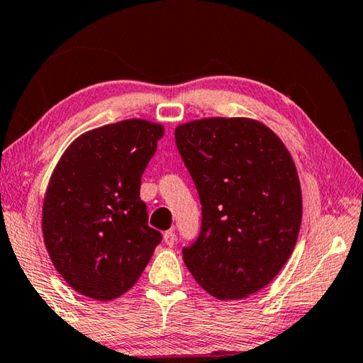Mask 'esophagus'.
<instances>
[{"instance_id":"1","label":"esophagus","mask_w":363,"mask_h":363,"mask_svg":"<svg viewBox=\"0 0 363 363\" xmlns=\"http://www.w3.org/2000/svg\"><path fill=\"white\" fill-rule=\"evenodd\" d=\"M163 240L164 243L168 245V247H173V245L176 243V233L174 230H167L163 233Z\"/></svg>"}]
</instances>
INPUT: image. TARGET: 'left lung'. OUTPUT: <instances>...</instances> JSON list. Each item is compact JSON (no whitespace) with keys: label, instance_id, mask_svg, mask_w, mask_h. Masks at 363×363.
<instances>
[{"label":"left lung","instance_id":"8db88e82","mask_svg":"<svg viewBox=\"0 0 363 363\" xmlns=\"http://www.w3.org/2000/svg\"><path fill=\"white\" fill-rule=\"evenodd\" d=\"M174 136L201 203L184 262L211 296L247 298L280 272L298 240L303 199L290 152L250 118L190 121Z\"/></svg>","mask_w":363,"mask_h":363}]
</instances>
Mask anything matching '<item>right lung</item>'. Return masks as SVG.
Returning <instances> with one entry per match:
<instances>
[{"mask_svg": "<svg viewBox=\"0 0 363 363\" xmlns=\"http://www.w3.org/2000/svg\"><path fill=\"white\" fill-rule=\"evenodd\" d=\"M162 136L163 126L145 120L106 125L73 140L54 169L43 237L54 267L84 296H121L162 242L139 196L140 177Z\"/></svg>", "mask_w": 363, "mask_h": 363, "instance_id": "add662e5", "label": "right lung"}]
</instances>
